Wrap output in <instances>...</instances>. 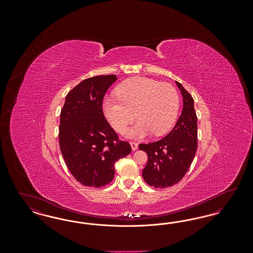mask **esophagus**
Here are the masks:
<instances>
[{
	"label": "esophagus",
	"mask_w": 253,
	"mask_h": 253,
	"mask_svg": "<svg viewBox=\"0 0 253 253\" xmlns=\"http://www.w3.org/2000/svg\"><path fill=\"white\" fill-rule=\"evenodd\" d=\"M130 145H131V147H132V151H136V150H137V148H138V144H137V143H135V142H130Z\"/></svg>",
	"instance_id": "obj_1"
}]
</instances>
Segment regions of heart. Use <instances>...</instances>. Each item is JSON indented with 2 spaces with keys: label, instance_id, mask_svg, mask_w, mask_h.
<instances>
[{
  "label": "heart",
  "instance_id": "1",
  "mask_svg": "<svg viewBox=\"0 0 253 253\" xmlns=\"http://www.w3.org/2000/svg\"><path fill=\"white\" fill-rule=\"evenodd\" d=\"M116 95V99L103 100L102 111L111 126L119 132L125 131L135 113L138 121L126 132L128 137L142 138L151 132L155 136L163 135L176 121L179 96L171 85L136 77L119 85Z\"/></svg>",
  "mask_w": 253,
  "mask_h": 253
}]
</instances>
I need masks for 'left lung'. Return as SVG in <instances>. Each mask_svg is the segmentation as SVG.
Listing matches in <instances>:
<instances>
[{"instance_id":"8db88e82","label":"left lung","mask_w":253,"mask_h":253,"mask_svg":"<svg viewBox=\"0 0 253 253\" xmlns=\"http://www.w3.org/2000/svg\"><path fill=\"white\" fill-rule=\"evenodd\" d=\"M175 84L183 97L182 113L175 126L162 139L138 146L148 156L142 170L145 182L158 189L178 183L190 168L197 150V118L193 96L178 82Z\"/></svg>"}]
</instances>
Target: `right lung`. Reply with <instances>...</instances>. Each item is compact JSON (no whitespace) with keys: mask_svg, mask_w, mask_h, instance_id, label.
Returning a JSON list of instances; mask_svg holds the SVG:
<instances>
[{"mask_svg":"<svg viewBox=\"0 0 253 253\" xmlns=\"http://www.w3.org/2000/svg\"><path fill=\"white\" fill-rule=\"evenodd\" d=\"M117 80L116 75L86 79L67 94L60 112V152L73 176L86 187L107 185L116 162L132 151L102 112L103 96Z\"/></svg>","mask_w":253,"mask_h":253,"instance_id":"obj_1","label":"right lung"}]
</instances>
